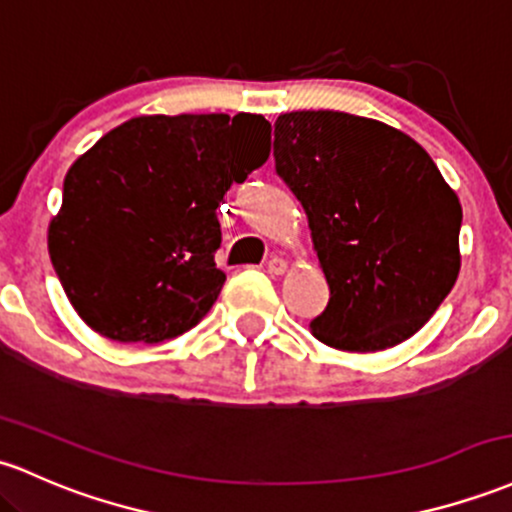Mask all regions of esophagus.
<instances>
[{
  "mask_svg": "<svg viewBox=\"0 0 512 512\" xmlns=\"http://www.w3.org/2000/svg\"><path fill=\"white\" fill-rule=\"evenodd\" d=\"M286 260H282V257H269L267 262V272L269 274H284L286 272Z\"/></svg>",
  "mask_w": 512,
  "mask_h": 512,
  "instance_id": "34e87169",
  "label": "esophagus"
}]
</instances>
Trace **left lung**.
I'll use <instances>...</instances> for the list:
<instances>
[{
  "instance_id": "8db88e82",
  "label": "left lung",
  "mask_w": 512,
  "mask_h": 512,
  "mask_svg": "<svg viewBox=\"0 0 512 512\" xmlns=\"http://www.w3.org/2000/svg\"><path fill=\"white\" fill-rule=\"evenodd\" d=\"M274 165L301 201L330 301L311 333L376 352L418 333L457 282L462 204L398 128L345 111L274 123Z\"/></svg>"
}]
</instances>
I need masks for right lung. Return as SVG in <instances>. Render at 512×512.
Returning <instances> with one entry per match:
<instances>
[{"label":"right lung","instance_id":"1","mask_svg":"<svg viewBox=\"0 0 512 512\" xmlns=\"http://www.w3.org/2000/svg\"><path fill=\"white\" fill-rule=\"evenodd\" d=\"M260 114L138 116L65 174L48 252L72 308L116 342L192 330L221 294L216 209L269 157Z\"/></svg>","mask_w":512,"mask_h":512}]
</instances>
